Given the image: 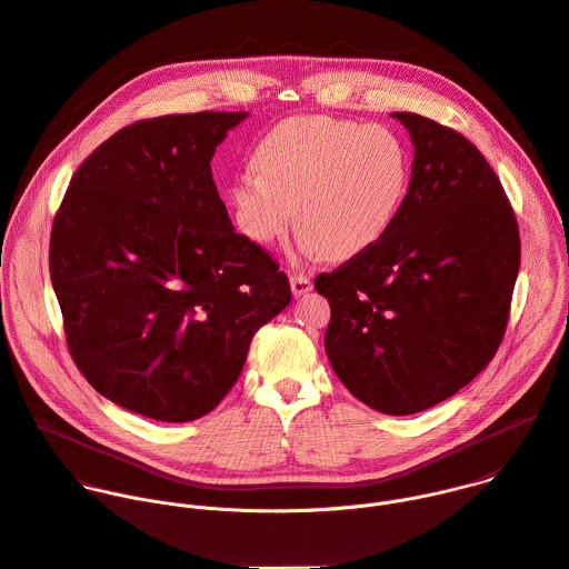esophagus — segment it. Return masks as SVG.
Here are the masks:
<instances>
[{
    "mask_svg": "<svg viewBox=\"0 0 569 569\" xmlns=\"http://www.w3.org/2000/svg\"><path fill=\"white\" fill-rule=\"evenodd\" d=\"M290 288H292V295H295V297H301V295L310 292L312 281H310V277H308V274H303V272H295V274L290 277Z\"/></svg>",
    "mask_w": 569,
    "mask_h": 569,
    "instance_id": "obj_1",
    "label": "esophagus"
}]
</instances>
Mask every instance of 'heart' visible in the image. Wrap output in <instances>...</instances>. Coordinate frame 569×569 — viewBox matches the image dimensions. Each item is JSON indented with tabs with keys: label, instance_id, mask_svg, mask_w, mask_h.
Segmentation results:
<instances>
[{
	"label": "heart",
	"instance_id": "heart-1",
	"mask_svg": "<svg viewBox=\"0 0 569 569\" xmlns=\"http://www.w3.org/2000/svg\"><path fill=\"white\" fill-rule=\"evenodd\" d=\"M252 164L257 173L231 184L240 231L274 246L297 218L299 250L312 259L345 261L373 248L412 180L410 150L391 128L333 117L277 123L257 143Z\"/></svg>",
	"mask_w": 569,
	"mask_h": 569
}]
</instances>
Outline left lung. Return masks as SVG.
Here are the masks:
<instances>
[{"mask_svg": "<svg viewBox=\"0 0 569 569\" xmlns=\"http://www.w3.org/2000/svg\"><path fill=\"white\" fill-rule=\"evenodd\" d=\"M415 141L412 180L389 231L315 288L331 303L323 347L369 408L405 417L466 387L498 353L520 270L505 187L457 130L393 112Z\"/></svg>", "mask_w": 569, "mask_h": 569, "instance_id": "8db88e82", "label": "left lung"}]
</instances>
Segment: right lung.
Returning a JSON list of instances; mask_svg holds the SVG:
<instances>
[{"label": "right lung", "instance_id": "add662e5", "mask_svg": "<svg viewBox=\"0 0 569 569\" xmlns=\"http://www.w3.org/2000/svg\"><path fill=\"white\" fill-rule=\"evenodd\" d=\"M242 119L207 110L121 128L78 167L53 218L67 349L101 396L154 421L209 415L292 299L211 178L216 146Z\"/></svg>", "mask_w": 569, "mask_h": 569}]
</instances>
